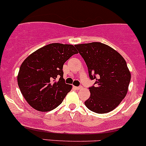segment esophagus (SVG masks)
<instances>
[{
	"mask_svg": "<svg viewBox=\"0 0 146 146\" xmlns=\"http://www.w3.org/2000/svg\"><path fill=\"white\" fill-rule=\"evenodd\" d=\"M74 87L76 89V90H81V89L82 88V86H80V87Z\"/></svg>",
	"mask_w": 146,
	"mask_h": 146,
	"instance_id": "esophagus-1",
	"label": "esophagus"
}]
</instances>
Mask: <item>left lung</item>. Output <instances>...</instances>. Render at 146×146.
<instances>
[{
    "mask_svg": "<svg viewBox=\"0 0 146 146\" xmlns=\"http://www.w3.org/2000/svg\"><path fill=\"white\" fill-rule=\"evenodd\" d=\"M75 47L84 59L90 78L96 80L90 87V97L86 107L99 114L117 108L127 94L130 72L124 58L109 46L100 42L77 44Z\"/></svg>",
    "mask_w": 146,
    "mask_h": 146,
    "instance_id": "obj_1",
    "label": "left lung"
}]
</instances>
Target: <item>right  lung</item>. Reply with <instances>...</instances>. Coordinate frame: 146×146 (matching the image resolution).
I'll list each match as a JSON object with an SVG mask.
<instances>
[{"label":"right lung","instance_id":"right-lung-1","mask_svg":"<svg viewBox=\"0 0 146 146\" xmlns=\"http://www.w3.org/2000/svg\"><path fill=\"white\" fill-rule=\"evenodd\" d=\"M75 54L78 51L73 45L54 43L36 50L23 61L18 84L32 108L47 112L62 103L72 87L63 79V65Z\"/></svg>","mask_w":146,"mask_h":146}]
</instances>
